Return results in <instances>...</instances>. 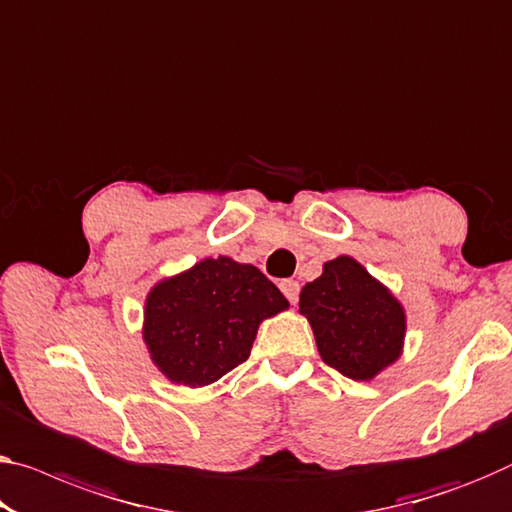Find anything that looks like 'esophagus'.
<instances>
[{"instance_id": "1", "label": "esophagus", "mask_w": 512, "mask_h": 512, "mask_svg": "<svg viewBox=\"0 0 512 512\" xmlns=\"http://www.w3.org/2000/svg\"><path fill=\"white\" fill-rule=\"evenodd\" d=\"M281 293L286 295V300H288L290 304H295L297 297H300V283H297L295 279L281 281Z\"/></svg>"}]
</instances>
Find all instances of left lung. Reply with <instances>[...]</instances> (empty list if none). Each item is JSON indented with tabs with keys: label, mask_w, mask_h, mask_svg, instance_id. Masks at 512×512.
<instances>
[{
	"label": "left lung",
	"mask_w": 512,
	"mask_h": 512,
	"mask_svg": "<svg viewBox=\"0 0 512 512\" xmlns=\"http://www.w3.org/2000/svg\"><path fill=\"white\" fill-rule=\"evenodd\" d=\"M300 313L322 361L350 380H373L403 355V304L352 256L322 265L320 277L302 288Z\"/></svg>",
	"instance_id": "8db88e82"
}]
</instances>
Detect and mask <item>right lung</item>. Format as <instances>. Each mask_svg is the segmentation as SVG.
I'll return each mask as SVG.
<instances>
[{
	"label": "right lung",
	"mask_w": 512,
	"mask_h": 512,
	"mask_svg": "<svg viewBox=\"0 0 512 512\" xmlns=\"http://www.w3.org/2000/svg\"><path fill=\"white\" fill-rule=\"evenodd\" d=\"M286 309L288 300L258 267L203 258L155 283L141 334L169 382L206 387L247 361L258 325Z\"/></svg>",
	"instance_id": "1"
}]
</instances>
